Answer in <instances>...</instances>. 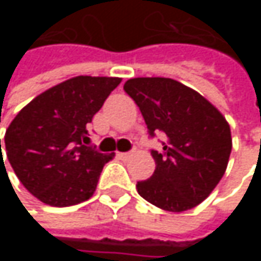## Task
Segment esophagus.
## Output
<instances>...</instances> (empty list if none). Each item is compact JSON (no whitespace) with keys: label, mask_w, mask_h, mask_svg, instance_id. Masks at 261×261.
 Returning <instances> with one entry per match:
<instances>
[{"label":"esophagus","mask_w":261,"mask_h":261,"mask_svg":"<svg viewBox=\"0 0 261 261\" xmlns=\"http://www.w3.org/2000/svg\"><path fill=\"white\" fill-rule=\"evenodd\" d=\"M130 155H131V152H118V157H119V159H122V160L128 159Z\"/></svg>","instance_id":"esophagus-1"}]
</instances>
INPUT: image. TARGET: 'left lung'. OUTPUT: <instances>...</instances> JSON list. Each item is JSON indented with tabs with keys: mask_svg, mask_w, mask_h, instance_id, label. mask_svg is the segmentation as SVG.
<instances>
[{
	"mask_svg": "<svg viewBox=\"0 0 261 261\" xmlns=\"http://www.w3.org/2000/svg\"><path fill=\"white\" fill-rule=\"evenodd\" d=\"M124 90L142 112L149 134H166L163 152L151 151L155 171L137 182L152 205L180 213L201 204L224 177L233 139L225 116L201 93L163 77H137Z\"/></svg>",
	"mask_w": 261,
	"mask_h": 261,
	"instance_id": "1",
	"label": "left lung"
}]
</instances>
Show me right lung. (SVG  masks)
<instances>
[{
	"instance_id": "1",
	"label": "right lung",
	"mask_w": 261,
	"mask_h": 261,
	"mask_svg": "<svg viewBox=\"0 0 261 261\" xmlns=\"http://www.w3.org/2000/svg\"><path fill=\"white\" fill-rule=\"evenodd\" d=\"M121 81L90 75L66 80L37 95L10 122L4 136L7 159L19 181L43 204L69 207L95 193L115 152L102 154L81 140L87 139L86 125Z\"/></svg>"
}]
</instances>
